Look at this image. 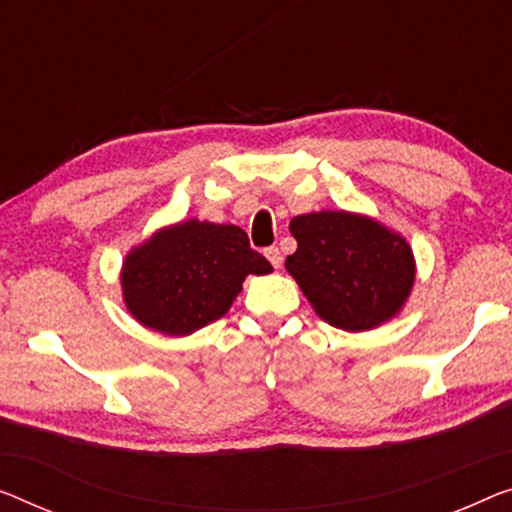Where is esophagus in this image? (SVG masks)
<instances>
[{
	"instance_id": "34e87169",
	"label": "esophagus",
	"mask_w": 512,
	"mask_h": 512,
	"mask_svg": "<svg viewBox=\"0 0 512 512\" xmlns=\"http://www.w3.org/2000/svg\"><path fill=\"white\" fill-rule=\"evenodd\" d=\"M264 255H266V259H269V262H271L273 269H280V264H282V253H280V250H278L276 246L266 248V250H264Z\"/></svg>"
}]
</instances>
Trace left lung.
I'll use <instances>...</instances> for the list:
<instances>
[{
  "label": "left lung",
  "instance_id": "1",
  "mask_svg": "<svg viewBox=\"0 0 512 512\" xmlns=\"http://www.w3.org/2000/svg\"><path fill=\"white\" fill-rule=\"evenodd\" d=\"M292 273L317 315L345 331H368L407 301L416 266L402 236L375 220L345 211H319L289 223Z\"/></svg>",
  "mask_w": 512,
  "mask_h": 512
}]
</instances>
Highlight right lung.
I'll return each mask as SVG.
<instances>
[{
  "instance_id": "1",
  "label": "right lung",
  "mask_w": 512,
  "mask_h": 512,
  "mask_svg": "<svg viewBox=\"0 0 512 512\" xmlns=\"http://www.w3.org/2000/svg\"><path fill=\"white\" fill-rule=\"evenodd\" d=\"M271 271L241 227L188 220L135 248L124 262L121 287L137 322L188 335L230 310L248 273Z\"/></svg>"
}]
</instances>
